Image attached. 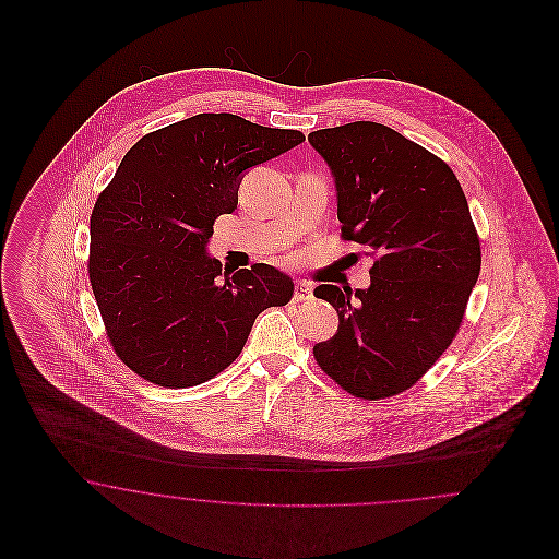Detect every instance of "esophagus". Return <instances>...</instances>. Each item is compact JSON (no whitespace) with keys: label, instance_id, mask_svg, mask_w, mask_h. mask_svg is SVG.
Returning <instances> with one entry per match:
<instances>
[{"label":"esophagus","instance_id":"1","mask_svg":"<svg viewBox=\"0 0 559 559\" xmlns=\"http://www.w3.org/2000/svg\"><path fill=\"white\" fill-rule=\"evenodd\" d=\"M312 297H314V295H312L310 285H306V283H301V281L295 283V293H293V301H295V304L308 301V299H312Z\"/></svg>","mask_w":559,"mask_h":559}]
</instances>
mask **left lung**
Instances as JSON below:
<instances>
[{
    "mask_svg": "<svg viewBox=\"0 0 559 559\" xmlns=\"http://www.w3.org/2000/svg\"><path fill=\"white\" fill-rule=\"evenodd\" d=\"M308 142L335 180L342 237L374 262L367 289H314L340 314L314 358L352 396L388 399L426 374L463 320L481 264L469 205L444 160L388 126L354 121Z\"/></svg>",
    "mask_w": 559,
    "mask_h": 559,
    "instance_id": "left-lung-1",
    "label": "left lung"
}]
</instances>
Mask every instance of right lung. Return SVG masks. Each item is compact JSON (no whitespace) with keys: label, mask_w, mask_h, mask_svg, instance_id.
I'll return each mask as SVG.
<instances>
[{"label":"right lung","mask_w":559,"mask_h":559,"mask_svg":"<svg viewBox=\"0 0 559 559\" xmlns=\"http://www.w3.org/2000/svg\"><path fill=\"white\" fill-rule=\"evenodd\" d=\"M306 138L201 112L140 138L90 219V283L117 356L163 388H192L237 360L255 319L293 295L267 264L222 270L213 222L242 176ZM225 278L222 280L221 276Z\"/></svg>","instance_id":"1"}]
</instances>
